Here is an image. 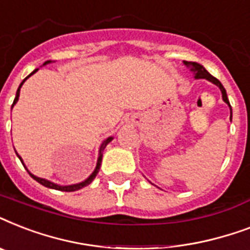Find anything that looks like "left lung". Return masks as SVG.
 I'll list each match as a JSON object with an SVG mask.
<instances>
[{
	"instance_id": "1",
	"label": "left lung",
	"mask_w": 250,
	"mask_h": 250,
	"mask_svg": "<svg viewBox=\"0 0 250 250\" xmlns=\"http://www.w3.org/2000/svg\"><path fill=\"white\" fill-rule=\"evenodd\" d=\"M184 63L188 64V66H192V71H193L194 78H196V79H208V80H209V82H211V83H214V84H215V85L219 86V89H221V92H222V97H223V101H225L226 104H229V110H231V118H232V109H231V105H229V97H227V93H226L225 86L222 85L221 82H219V80H218L217 78H214L213 75H210L209 72L206 71L205 68L202 67L201 64L196 63V62H192V63L184 62Z\"/></svg>"
}]
</instances>
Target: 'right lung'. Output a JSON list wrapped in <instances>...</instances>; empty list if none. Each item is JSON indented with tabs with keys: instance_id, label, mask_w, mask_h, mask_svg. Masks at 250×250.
<instances>
[{
	"instance_id": "1",
	"label": "right lung",
	"mask_w": 250,
	"mask_h": 250,
	"mask_svg": "<svg viewBox=\"0 0 250 250\" xmlns=\"http://www.w3.org/2000/svg\"><path fill=\"white\" fill-rule=\"evenodd\" d=\"M46 63H50V61H46V62H45L44 64H46ZM37 71V68L36 70H35V71L32 72V74H29L28 76H27V78H25L24 80H23V82H21V85H19V88H18V90H17V96H15V98H14V102H13V106L15 105V104H17V101H18V98H19V92H21V86L23 85V83H24L25 80L28 79L29 76L31 75H33V74H35V72ZM113 140V137H109V139H106L105 141H104V143H102V145H101V148H100V156H98V160H97V166H96V168H94V171L93 172H92V175H90L89 178L86 179V180H84V182H82V183H79V184H74V186H58V184H54V183H52V182H49V180H45V179H41V178H37V176H35V175H32L31 174V172H29L28 171V174L31 175V176H32L33 179H35V180H36V182H39L40 183V184H42V186L44 187H48V188H52V189H57V190H63V192H74V190H78V189H80V188H83V187H85V186H88V184H90V183L93 182V179L96 178V175L98 174V171H100V167H101V161H102V152H104V149L106 148V145L109 144L110 141ZM19 157V156H18ZM19 160L21 161V157H19ZM21 164H23V161H21ZM23 166H24V164H23Z\"/></svg>"
}]
</instances>
